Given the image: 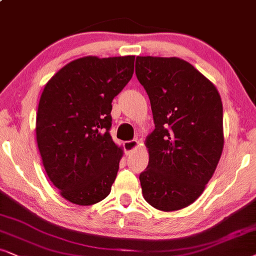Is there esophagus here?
<instances>
[{
    "mask_svg": "<svg viewBox=\"0 0 256 256\" xmlns=\"http://www.w3.org/2000/svg\"><path fill=\"white\" fill-rule=\"evenodd\" d=\"M138 148V140H128V142H125L124 143V150L126 154H131L132 151L136 150V148Z\"/></svg>",
    "mask_w": 256,
    "mask_h": 256,
    "instance_id": "obj_1",
    "label": "esophagus"
}]
</instances>
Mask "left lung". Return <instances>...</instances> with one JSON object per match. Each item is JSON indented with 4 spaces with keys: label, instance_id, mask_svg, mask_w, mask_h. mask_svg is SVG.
I'll return each instance as SVG.
<instances>
[{
    "label": "left lung",
    "instance_id": "1",
    "mask_svg": "<svg viewBox=\"0 0 256 256\" xmlns=\"http://www.w3.org/2000/svg\"><path fill=\"white\" fill-rule=\"evenodd\" d=\"M136 76L151 102L154 130L145 139L148 166L139 174L148 204L162 212L190 206L221 158L223 108L214 84L180 58L137 56Z\"/></svg>",
    "mask_w": 256,
    "mask_h": 256
}]
</instances>
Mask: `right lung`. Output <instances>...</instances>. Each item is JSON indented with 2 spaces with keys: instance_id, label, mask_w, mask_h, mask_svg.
<instances>
[{
  "instance_id": "add662e5",
  "label": "right lung",
  "mask_w": 256,
  "mask_h": 256,
  "mask_svg": "<svg viewBox=\"0 0 256 256\" xmlns=\"http://www.w3.org/2000/svg\"><path fill=\"white\" fill-rule=\"evenodd\" d=\"M134 67V56L79 58L42 90L38 148L50 182L73 204H96L111 192L122 157L110 134L111 102L131 80Z\"/></svg>"
}]
</instances>
